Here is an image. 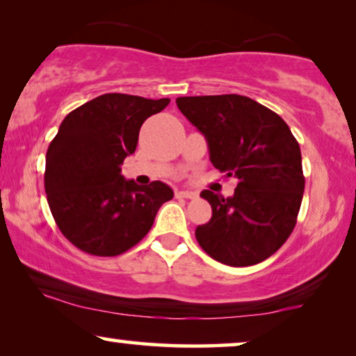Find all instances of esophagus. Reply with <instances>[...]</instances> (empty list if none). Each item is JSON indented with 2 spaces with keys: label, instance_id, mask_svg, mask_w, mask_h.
<instances>
[{
  "label": "esophagus",
  "instance_id": "obj_1",
  "mask_svg": "<svg viewBox=\"0 0 356 356\" xmlns=\"http://www.w3.org/2000/svg\"><path fill=\"white\" fill-rule=\"evenodd\" d=\"M177 197H183V199H194V197H197V193H194V191H188V189H179V191H177Z\"/></svg>",
  "mask_w": 356,
  "mask_h": 356
}]
</instances>
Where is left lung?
<instances>
[{"mask_svg": "<svg viewBox=\"0 0 356 356\" xmlns=\"http://www.w3.org/2000/svg\"><path fill=\"white\" fill-rule=\"evenodd\" d=\"M177 105L206 138L213 167L238 179L232 197L201 193L212 218L196 228L197 243L222 264L262 262L293 232L303 199L301 152L289 124L245 95L178 97Z\"/></svg>", "mask_w": 356, "mask_h": 356, "instance_id": "8db88e82", "label": "left lung"}]
</instances>
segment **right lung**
Segmentation results:
<instances>
[{"mask_svg":"<svg viewBox=\"0 0 356 356\" xmlns=\"http://www.w3.org/2000/svg\"><path fill=\"white\" fill-rule=\"evenodd\" d=\"M168 104L104 94L63 120L47 150L45 193L58 228L81 251L123 254L147 235L160 206L173 197L162 181L139 186L121 175L140 126Z\"/></svg>","mask_w":356,"mask_h":356,"instance_id":"obj_1","label":"right lung"}]
</instances>
